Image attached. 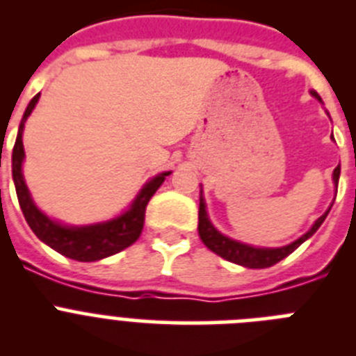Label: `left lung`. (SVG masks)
Listing matches in <instances>:
<instances>
[{
  "mask_svg": "<svg viewBox=\"0 0 356 356\" xmlns=\"http://www.w3.org/2000/svg\"><path fill=\"white\" fill-rule=\"evenodd\" d=\"M314 96H317V92H312ZM321 99V97H319ZM339 176H341V165L335 168L333 171V181L339 184ZM330 209L326 210L323 216L314 222V226L308 229L307 234L303 237H300L296 242L289 244V246L284 248H253V246H248V244H242V242L237 241H232V238L225 237L217 232L216 228L212 226V222L209 221V217H207V210H205V200L203 196H200V213H197V232H200V237L203 241L207 248L210 251H213L216 254L222 257L225 260H229V262L238 264V266H244V267H250V269H264V267H271L275 264H278L280 260H284L285 257L292 253L294 250L303 244L308 237H312L314 234L317 232L323 221L326 219L328 216Z\"/></svg>",
  "mask_w": 356,
  "mask_h": 356,
  "instance_id": "left-lung-1",
  "label": "left lung"
}]
</instances>
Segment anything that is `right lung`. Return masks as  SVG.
Returning <instances> with one entry per match:
<instances>
[{
	"label": "right lung",
	"instance_id": "1",
	"mask_svg": "<svg viewBox=\"0 0 356 356\" xmlns=\"http://www.w3.org/2000/svg\"><path fill=\"white\" fill-rule=\"evenodd\" d=\"M39 96L40 94L33 96L30 105L26 106L23 121L19 124L14 151H12V176H14L15 193H17L19 205L23 210L24 219H26L30 228L33 229V234L40 241L46 242L49 248L62 253L64 257L78 260V262H94V260H102L105 257H110V254L127 250L143 234L144 213H146L147 203H149L151 196L159 191L160 185L163 184L165 176H169L171 172H162V175L155 176L151 181H147L139 193V196L135 197V201L131 203L130 210L119 216L118 219L102 222V225L81 226V228H69V226H62L58 222L51 221L48 216H44L33 205L26 184H24L23 172H21V165H23L24 159L23 128L28 115L31 114V110L35 108Z\"/></svg>",
	"mask_w": 356,
	"mask_h": 356
}]
</instances>
